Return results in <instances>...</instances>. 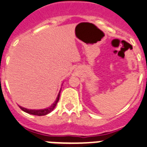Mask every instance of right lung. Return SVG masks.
Segmentation results:
<instances>
[{
	"instance_id": "obj_1",
	"label": "right lung",
	"mask_w": 147,
	"mask_h": 147,
	"mask_svg": "<svg viewBox=\"0 0 147 147\" xmlns=\"http://www.w3.org/2000/svg\"><path fill=\"white\" fill-rule=\"evenodd\" d=\"M60 91L59 92L58 96H57V98L56 101L55 102L54 104H52V105L50 106L49 108H46V109H42V110H29V109H26L24 108H22V107H20L21 109L23 111L26 112V113H30V114H33V115H36V116H44L46 115L48 113H49L50 112H51L54 110V108H55V106L57 105V102H58L59 99H60Z\"/></svg>"
}]
</instances>
